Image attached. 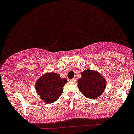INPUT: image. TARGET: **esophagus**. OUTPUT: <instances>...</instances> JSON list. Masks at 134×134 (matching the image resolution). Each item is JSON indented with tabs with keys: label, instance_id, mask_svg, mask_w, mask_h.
I'll list each match as a JSON object with an SVG mask.
<instances>
[{
	"label": "esophagus",
	"instance_id": "1",
	"mask_svg": "<svg viewBox=\"0 0 134 134\" xmlns=\"http://www.w3.org/2000/svg\"><path fill=\"white\" fill-rule=\"evenodd\" d=\"M76 78H73V79H71L70 81H76Z\"/></svg>",
	"mask_w": 134,
	"mask_h": 134
}]
</instances>
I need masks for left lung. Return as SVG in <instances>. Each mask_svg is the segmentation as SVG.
<instances>
[{"label":"left lung","instance_id":"left-lung-1","mask_svg":"<svg viewBox=\"0 0 134 134\" xmlns=\"http://www.w3.org/2000/svg\"><path fill=\"white\" fill-rule=\"evenodd\" d=\"M81 75L77 85L80 92L88 99L100 97L106 88L107 81L104 76L97 71L90 69L83 71Z\"/></svg>","mask_w":134,"mask_h":134}]
</instances>
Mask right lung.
<instances>
[{"mask_svg": "<svg viewBox=\"0 0 134 134\" xmlns=\"http://www.w3.org/2000/svg\"><path fill=\"white\" fill-rule=\"evenodd\" d=\"M67 81L66 78H61L55 72L45 73L35 83L36 92L45 103H54L62 95Z\"/></svg>", "mask_w": 134, "mask_h": 134, "instance_id": "obj_1", "label": "right lung"}]
</instances>
